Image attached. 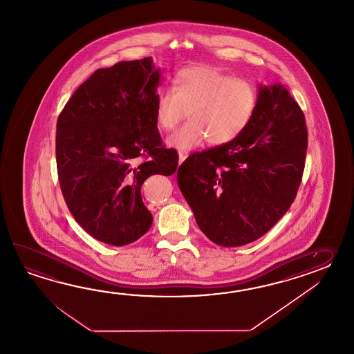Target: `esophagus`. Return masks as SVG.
Segmentation results:
<instances>
[{
	"mask_svg": "<svg viewBox=\"0 0 354 354\" xmlns=\"http://www.w3.org/2000/svg\"><path fill=\"white\" fill-rule=\"evenodd\" d=\"M188 157V151H178V162L180 163H182L185 159L187 158Z\"/></svg>",
	"mask_w": 354,
	"mask_h": 354,
	"instance_id": "obj_1",
	"label": "esophagus"
}]
</instances>
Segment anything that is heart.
Listing matches in <instances>:
<instances>
[{
	"instance_id": "obj_1",
	"label": "heart",
	"mask_w": 354,
	"mask_h": 354,
	"mask_svg": "<svg viewBox=\"0 0 354 354\" xmlns=\"http://www.w3.org/2000/svg\"><path fill=\"white\" fill-rule=\"evenodd\" d=\"M257 106V91L247 80L226 75L211 66L183 68L174 88L162 91L156 101V122L169 131L187 113L189 120L168 138L169 147L188 151L207 142L230 143L248 127Z\"/></svg>"
}]
</instances>
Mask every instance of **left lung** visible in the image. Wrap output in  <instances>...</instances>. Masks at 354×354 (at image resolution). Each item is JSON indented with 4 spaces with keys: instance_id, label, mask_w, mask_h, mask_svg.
<instances>
[{
    "instance_id": "8db88e82",
    "label": "left lung",
    "mask_w": 354,
    "mask_h": 354,
    "mask_svg": "<svg viewBox=\"0 0 354 354\" xmlns=\"http://www.w3.org/2000/svg\"><path fill=\"white\" fill-rule=\"evenodd\" d=\"M308 129L300 106L282 84H259L248 127L236 139L189 156L178 187L211 241L241 247L282 218L300 187Z\"/></svg>"
}]
</instances>
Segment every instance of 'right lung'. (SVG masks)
Listing matches in <instances>:
<instances>
[{
  "label": "right lung",
  "mask_w": 354,
  "mask_h": 354,
  "mask_svg": "<svg viewBox=\"0 0 354 354\" xmlns=\"http://www.w3.org/2000/svg\"><path fill=\"white\" fill-rule=\"evenodd\" d=\"M158 83L151 57L101 68L57 121V168L68 209L91 236L110 245L130 244L151 229L142 185L178 166L156 122Z\"/></svg>",
  "instance_id": "add662e5"
}]
</instances>
